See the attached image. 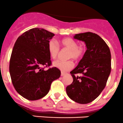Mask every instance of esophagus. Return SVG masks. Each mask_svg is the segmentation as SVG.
I'll list each match as a JSON object with an SVG mask.
<instances>
[{
  "label": "esophagus",
  "instance_id": "obj_1",
  "mask_svg": "<svg viewBox=\"0 0 123 123\" xmlns=\"http://www.w3.org/2000/svg\"><path fill=\"white\" fill-rule=\"evenodd\" d=\"M65 74H66V73L63 72H61V75L62 76H64L65 75Z\"/></svg>",
  "mask_w": 123,
  "mask_h": 123
}]
</instances>
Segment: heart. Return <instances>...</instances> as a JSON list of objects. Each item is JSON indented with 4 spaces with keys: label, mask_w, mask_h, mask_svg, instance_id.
<instances>
[{
    "label": "heart",
    "mask_w": 123,
    "mask_h": 123,
    "mask_svg": "<svg viewBox=\"0 0 123 123\" xmlns=\"http://www.w3.org/2000/svg\"><path fill=\"white\" fill-rule=\"evenodd\" d=\"M60 43L63 48L69 49L68 58H73L74 60H77L84 55L85 48L83 46L78 45L77 42L72 38L65 37L61 39ZM48 49L51 57L53 59H55L57 58L59 54L60 48L54 40H51L49 41L48 45ZM53 65L62 72H66L72 68L74 67V63L70 60L65 62L57 60L53 63Z\"/></svg>",
    "instance_id": "obj_1"
}]
</instances>
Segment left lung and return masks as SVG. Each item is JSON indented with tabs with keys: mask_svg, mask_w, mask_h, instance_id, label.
Returning a JSON list of instances; mask_svg holds the SVG:
<instances>
[{
	"mask_svg": "<svg viewBox=\"0 0 123 123\" xmlns=\"http://www.w3.org/2000/svg\"><path fill=\"white\" fill-rule=\"evenodd\" d=\"M74 38L84 41L87 50L78 65L70 72L74 80L67 87L66 92L75 102L88 104L95 100L105 87L111 70V51L105 41L93 32L75 34Z\"/></svg>",
	"mask_w": 123,
	"mask_h": 123,
	"instance_id": "obj_1",
	"label": "left lung"
}]
</instances>
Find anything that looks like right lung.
I'll return each instance as SVG.
<instances>
[{"mask_svg": "<svg viewBox=\"0 0 123 123\" xmlns=\"http://www.w3.org/2000/svg\"><path fill=\"white\" fill-rule=\"evenodd\" d=\"M55 36L42 28H32L16 40L11 54L9 72L13 86L21 96L29 100L41 99L48 93L51 84L60 77L56 67L51 65L48 43Z\"/></svg>", "mask_w": 123, "mask_h": 123, "instance_id": "right-lung-1", "label": "right lung"}]
</instances>
